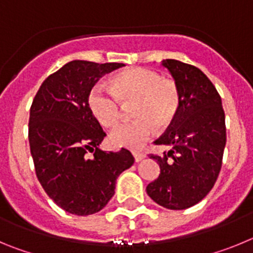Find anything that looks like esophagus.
<instances>
[{
	"instance_id": "1",
	"label": "esophagus",
	"mask_w": 253,
	"mask_h": 253,
	"mask_svg": "<svg viewBox=\"0 0 253 253\" xmlns=\"http://www.w3.org/2000/svg\"><path fill=\"white\" fill-rule=\"evenodd\" d=\"M133 156H134V160H135V162H140L143 158L146 157V154L142 153V152H133Z\"/></svg>"
}]
</instances>
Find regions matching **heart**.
<instances>
[{
  "label": "heart",
  "mask_w": 253,
  "mask_h": 253,
  "mask_svg": "<svg viewBox=\"0 0 253 253\" xmlns=\"http://www.w3.org/2000/svg\"><path fill=\"white\" fill-rule=\"evenodd\" d=\"M109 89L92 87L87 105L96 122L111 128L122 118V105L133 104L130 115L134 120L118 125L110 133L111 144L116 147L140 148L152 138L154 126H169L180 109V92L175 82L162 78L153 69H125L109 81Z\"/></svg>",
  "instance_id": "obj_1"
}]
</instances>
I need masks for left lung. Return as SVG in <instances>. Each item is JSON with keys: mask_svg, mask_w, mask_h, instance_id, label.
Segmentation results:
<instances>
[{"mask_svg": "<svg viewBox=\"0 0 253 253\" xmlns=\"http://www.w3.org/2000/svg\"><path fill=\"white\" fill-rule=\"evenodd\" d=\"M162 64L175 80L181 101L173 123L153 142L172 149L149 154L161 173L147 194L161 207L182 210L198 204L215 184L227 140L225 116L218 91L200 69L176 59Z\"/></svg>", "mask_w": 253, "mask_h": 253, "instance_id": "obj_1", "label": "left lung"}]
</instances>
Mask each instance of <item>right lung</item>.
I'll return each instance as SVG.
<instances>
[{
	"label": "right lung",
	"mask_w": 253,
	"mask_h": 253,
	"mask_svg": "<svg viewBox=\"0 0 253 253\" xmlns=\"http://www.w3.org/2000/svg\"><path fill=\"white\" fill-rule=\"evenodd\" d=\"M123 66L72 60L46 78L31 104L29 143L37 177L49 198L75 215L100 211L118 176L134 163L128 149L99 148L106 133L87 105L96 82Z\"/></svg>",
	"instance_id": "obj_1"
}]
</instances>
